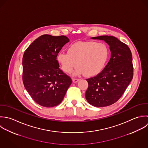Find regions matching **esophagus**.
<instances>
[{
    "instance_id": "34e87169",
    "label": "esophagus",
    "mask_w": 148,
    "mask_h": 148,
    "mask_svg": "<svg viewBox=\"0 0 148 148\" xmlns=\"http://www.w3.org/2000/svg\"><path fill=\"white\" fill-rule=\"evenodd\" d=\"M72 80H73V83H77V82L79 81V79H72Z\"/></svg>"
}]
</instances>
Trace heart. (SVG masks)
<instances>
[{
  "label": "heart",
  "instance_id": "heart-1",
  "mask_svg": "<svg viewBox=\"0 0 148 148\" xmlns=\"http://www.w3.org/2000/svg\"><path fill=\"white\" fill-rule=\"evenodd\" d=\"M109 53L108 47L103 43L78 41L69 47L68 53H59L57 60L62 69L67 73H71L77 64L76 74L84 73L86 77H92L103 70Z\"/></svg>",
  "mask_w": 148,
  "mask_h": 148
}]
</instances>
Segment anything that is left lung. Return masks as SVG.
I'll return each instance as SVG.
<instances>
[{
    "instance_id": "obj_1",
    "label": "left lung",
    "mask_w": 148,
    "mask_h": 148,
    "mask_svg": "<svg viewBox=\"0 0 148 148\" xmlns=\"http://www.w3.org/2000/svg\"><path fill=\"white\" fill-rule=\"evenodd\" d=\"M92 39L104 40L110 46L111 58L103 70L86 79L87 101L95 107H106L122 96L133 77L132 54L128 46L113 36H102Z\"/></svg>"
}]
</instances>
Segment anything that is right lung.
Instances as JSON below:
<instances>
[{
  "label": "right lung",
  "instance_id": "obj_1",
  "mask_svg": "<svg viewBox=\"0 0 148 148\" xmlns=\"http://www.w3.org/2000/svg\"><path fill=\"white\" fill-rule=\"evenodd\" d=\"M69 41L65 36L44 34L25 50L22 60V80L32 99L45 107L58 105L72 83L71 78L60 69L57 56Z\"/></svg>",
  "mask_w": 148,
  "mask_h": 148
}]
</instances>
